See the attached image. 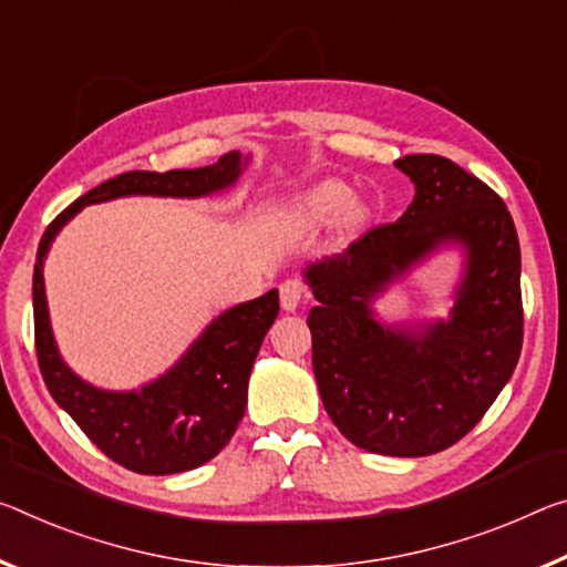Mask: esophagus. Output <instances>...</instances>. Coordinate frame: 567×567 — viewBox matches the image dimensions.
<instances>
[{"label": "esophagus", "instance_id": "1", "mask_svg": "<svg viewBox=\"0 0 567 567\" xmlns=\"http://www.w3.org/2000/svg\"><path fill=\"white\" fill-rule=\"evenodd\" d=\"M305 298V285L300 277H287V280L280 285V302L285 310H298L300 302Z\"/></svg>", "mask_w": 567, "mask_h": 567}]
</instances>
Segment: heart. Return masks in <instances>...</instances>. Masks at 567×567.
I'll list each match as a JSON object with an SVG mask.
<instances>
[{
  "label": "heart",
  "instance_id": "obj_1",
  "mask_svg": "<svg viewBox=\"0 0 567 567\" xmlns=\"http://www.w3.org/2000/svg\"><path fill=\"white\" fill-rule=\"evenodd\" d=\"M346 188L343 186H338V184H330V186H322L320 192L312 196V209L316 212H320V214H326V212H332V209H338L340 204L346 202Z\"/></svg>",
  "mask_w": 567,
  "mask_h": 567
}]
</instances>
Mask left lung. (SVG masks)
Segmentation results:
<instances>
[{"mask_svg": "<svg viewBox=\"0 0 567 567\" xmlns=\"http://www.w3.org/2000/svg\"><path fill=\"white\" fill-rule=\"evenodd\" d=\"M413 182L403 217L310 265L312 371L332 424L373 454L429 456L480 424L523 350L519 241L497 192L454 161L411 154L396 161ZM471 255L453 320L426 333L381 329L367 302L442 240Z\"/></svg>", "mask_w": 567, "mask_h": 567, "instance_id": "left-lung-1", "label": "left lung"}]
</instances>
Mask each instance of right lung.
Here are the masks:
<instances>
[{"label":"right lung","mask_w":567,"mask_h":567,"mask_svg":"<svg viewBox=\"0 0 567 567\" xmlns=\"http://www.w3.org/2000/svg\"><path fill=\"white\" fill-rule=\"evenodd\" d=\"M241 171L239 154L214 166L125 171L90 188L44 229L32 277L34 350L44 385L83 434L115 464L136 474H176L202 466L229 444L247 409V383L259 346L280 310L277 290L241 302L219 316L188 353L158 381L141 391L111 393L80 381L58 355L44 302L42 259L62 224L83 209L131 194L204 196L229 184Z\"/></svg>","instance_id":"add662e5"}]
</instances>
